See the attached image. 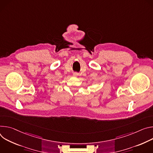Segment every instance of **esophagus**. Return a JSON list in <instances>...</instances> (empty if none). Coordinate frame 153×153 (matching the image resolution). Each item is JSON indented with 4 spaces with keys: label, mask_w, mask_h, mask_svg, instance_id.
<instances>
[{
    "label": "esophagus",
    "mask_w": 153,
    "mask_h": 153,
    "mask_svg": "<svg viewBox=\"0 0 153 153\" xmlns=\"http://www.w3.org/2000/svg\"><path fill=\"white\" fill-rule=\"evenodd\" d=\"M74 75H75V76H76V74H74Z\"/></svg>",
    "instance_id": "obj_1"
}]
</instances>
